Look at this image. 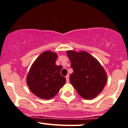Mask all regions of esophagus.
I'll return each instance as SVG.
<instances>
[{"mask_svg":"<svg viewBox=\"0 0 128 128\" xmlns=\"http://www.w3.org/2000/svg\"><path fill=\"white\" fill-rule=\"evenodd\" d=\"M66 78L67 83H69V75H67V76H66Z\"/></svg>","mask_w":128,"mask_h":128,"instance_id":"obj_1","label":"esophagus"}]
</instances>
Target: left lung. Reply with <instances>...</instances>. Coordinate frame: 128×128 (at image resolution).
<instances>
[{
	"mask_svg": "<svg viewBox=\"0 0 128 128\" xmlns=\"http://www.w3.org/2000/svg\"><path fill=\"white\" fill-rule=\"evenodd\" d=\"M73 72L70 82L80 96L91 100L98 95L107 82L106 72L98 60L86 51H67Z\"/></svg>",
	"mask_w": 128,
	"mask_h": 128,
	"instance_id": "8db88e82",
	"label": "left lung"
}]
</instances>
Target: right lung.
<instances>
[{
  "label": "right lung",
  "instance_id": "1",
  "mask_svg": "<svg viewBox=\"0 0 128 128\" xmlns=\"http://www.w3.org/2000/svg\"><path fill=\"white\" fill-rule=\"evenodd\" d=\"M58 54L51 51L42 52L31 66L26 77L30 90L38 97L49 100L59 92L66 82L60 75L61 66L56 64Z\"/></svg>",
  "mask_w": 128,
  "mask_h": 128
}]
</instances>
